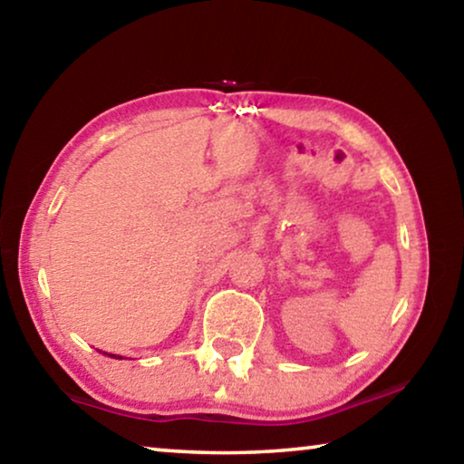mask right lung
Returning a JSON list of instances; mask_svg holds the SVG:
<instances>
[{
    "label": "right lung",
    "mask_w": 464,
    "mask_h": 464,
    "mask_svg": "<svg viewBox=\"0 0 464 464\" xmlns=\"http://www.w3.org/2000/svg\"><path fill=\"white\" fill-rule=\"evenodd\" d=\"M108 356H110V358H116V354H108ZM121 358H122V356H119V360H121Z\"/></svg>",
    "instance_id": "obj_1"
}]
</instances>
